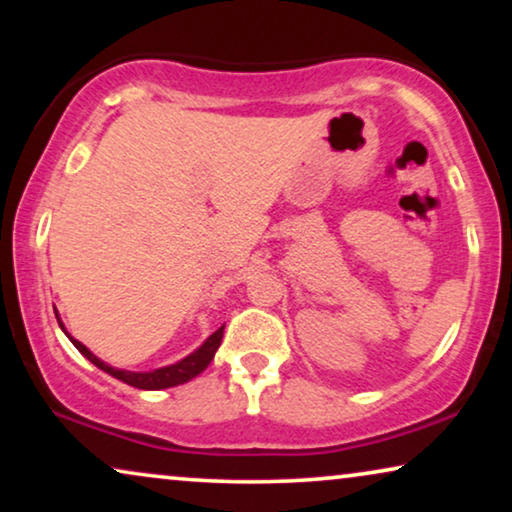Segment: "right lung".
<instances>
[{
    "label": "right lung",
    "mask_w": 512,
    "mask_h": 512,
    "mask_svg": "<svg viewBox=\"0 0 512 512\" xmlns=\"http://www.w3.org/2000/svg\"><path fill=\"white\" fill-rule=\"evenodd\" d=\"M55 317H58V314H55ZM58 324H60L62 331H65L67 338L72 340V345L79 349V352L86 356L90 363H95V366L100 368V370H104V373H109L111 377H116V380L130 384V387L149 389V391L170 389V387H177V384H184L188 380H193V377H198L202 370L209 366V361L214 359L216 349H219L221 338H223V326H221L219 331L209 335V338L202 342V345L195 349V352L184 356V359H181V361L170 363V366H163V368H156V370H139V373H135V370H125V368L109 366L107 361H102L100 356H95L93 352H90V349L83 345V342L72 338V335L67 333L65 324H62V321H60V317H58Z\"/></svg>",
    "instance_id": "right-lung-1"
}]
</instances>
